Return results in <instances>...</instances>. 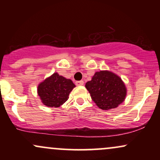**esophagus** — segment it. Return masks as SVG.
I'll return each mask as SVG.
<instances>
[{"instance_id": "1", "label": "esophagus", "mask_w": 160, "mask_h": 160, "mask_svg": "<svg viewBox=\"0 0 160 160\" xmlns=\"http://www.w3.org/2000/svg\"><path fill=\"white\" fill-rule=\"evenodd\" d=\"M75 84H76L77 86H82L84 84V82L83 80H80V81L75 82Z\"/></svg>"}]
</instances>
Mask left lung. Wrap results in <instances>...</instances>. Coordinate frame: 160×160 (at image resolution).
Segmentation results:
<instances>
[{
  "label": "left lung",
  "instance_id": "obj_1",
  "mask_svg": "<svg viewBox=\"0 0 160 160\" xmlns=\"http://www.w3.org/2000/svg\"><path fill=\"white\" fill-rule=\"evenodd\" d=\"M86 88L93 102L102 110L117 108L126 95V86L121 78L108 71L95 73L92 80L86 83Z\"/></svg>",
  "mask_w": 160,
  "mask_h": 160
}]
</instances>
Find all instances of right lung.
<instances>
[{
  "mask_svg": "<svg viewBox=\"0 0 160 160\" xmlns=\"http://www.w3.org/2000/svg\"><path fill=\"white\" fill-rule=\"evenodd\" d=\"M75 87L70 79L54 73L38 86V92L42 102L49 108H58L68 99V95Z\"/></svg>",
  "mask_w": 160,
  "mask_h": 160,
  "instance_id": "obj_1",
  "label": "right lung"
}]
</instances>
